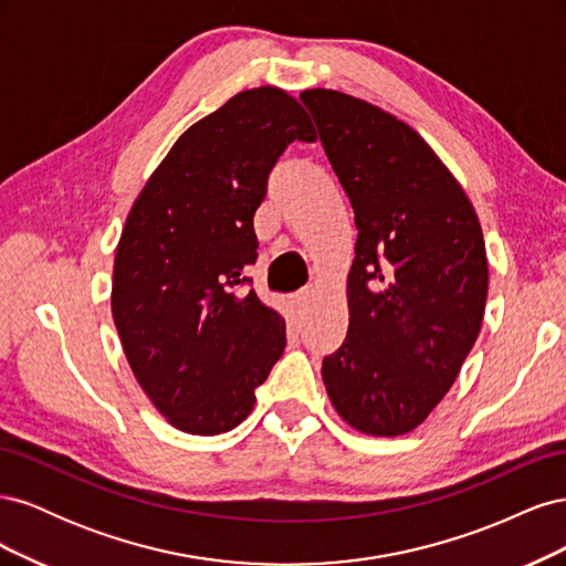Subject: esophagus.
<instances>
[{
	"label": "esophagus",
	"instance_id": "esophagus-1",
	"mask_svg": "<svg viewBox=\"0 0 566 566\" xmlns=\"http://www.w3.org/2000/svg\"><path fill=\"white\" fill-rule=\"evenodd\" d=\"M316 290H318V285H314V283H310V285H304L302 290H297V293H295V306H297V310H306V306L312 304V300H314V295H316Z\"/></svg>",
	"mask_w": 566,
	"mask_h": 566
}]
</instances>
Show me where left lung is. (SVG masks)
<instances>
[{"mask_svg":"<svg viewBox=\"0 0 566 566\" xmlns=\"http://www.w3.org/2000/svg\"><path fill=\"white\" fill-rule=\"evenodd\" d=\"M358 229L349 331L323 358L337 416L401 437L447 397L482 328L489 262L468 193L403 119L335 90H304Z\"/></svg>","mask_w":566,"mask_h":566,"instance_id":"obj_1","label":"left lung"}]
</instances>
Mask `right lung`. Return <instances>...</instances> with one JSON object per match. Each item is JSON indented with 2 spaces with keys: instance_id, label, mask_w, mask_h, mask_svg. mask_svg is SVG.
Returning <instances> with one entry per match:
<instances>
[{
  "instance_id": "obj_1",
  "label": "right lung",
  "mask_w": 566,
  "mask_h": 566,
  "mask_svg": "<svg viewBox=\"0 0 566 566\" xmlns=\"http://www.w3.org/2000/svg\"><path fill=\"white\" fill-rule=\"evenodd\" d=\"M316 142L300 101L254 87L188 127L136 196L111 310L136 382L188 434L233 430L285 349V318L245 290L252 217L287 144Z\"/></svg>"
}]
</instances>
